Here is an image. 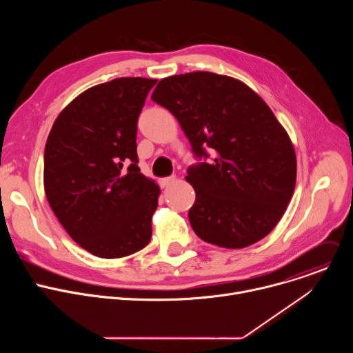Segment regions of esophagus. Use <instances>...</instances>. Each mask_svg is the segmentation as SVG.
Instances as JSON below:
<instances>
[{"label":"esophagus","mask_w":353,"mask_h":353,"mask_svg":"<svg viewBox=\"0 0 353 353\" xmlns=\"http://www.w3.org/2000/svg\"><path fill=\"white\" fill-rule=\"evenodd\" d=\"M174 180H176V177H174V176L163 177V179H161V180H159V184H161V187H168V185H170Z\"/></svg>","instance_id":"obj_1"}]
</instances>
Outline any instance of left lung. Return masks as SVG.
Instances as JSON below:
<instances>
[{
  "mask_svg": "<svg viewBox=\"0 0 353 353\" xmlns=\"http://www.w3.org/2000/svg\"><path fill=\"white\" fill-rule=\"evenodd\" d=\"M150 97L177 119L192 154L204 159L185 177L195 190L188 211L195 234L225 248L264 239L296 184L292 141L264 100L239 79L205 71L165 78Z\"/></svg>",
  "mask_w": 353,
  "mask_h": 353,
  "instance_id": "8db88e82",
  "label": "left lung"
}]
</instances>
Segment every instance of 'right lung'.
Wrapping results in <instances>:
<instances>
[{"label": "right lung", "instance_id": "add662e5", "mask_svg": "<svg viewBox=\"0 0 353 353\" xmlns=\"http://www.w3.org/2000/svg\"><path fill=\"white\" fill-rule=\"evenodd\" d=\"M157 79L89 88L59 114L44 148V191L67 233L100 259L142 250L152 237L159 185L138 168L137 123Z\"/></svg>", "mask_w": 353, "mask_h": 353}]
</instances>
